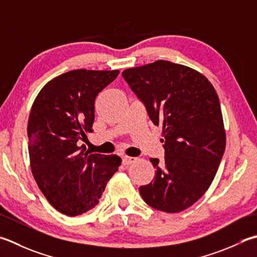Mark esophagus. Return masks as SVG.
Wrapping results in <instances>:
<instances>
[{
    "instance_id": "34e87169",
    "label": "esophagus",
    "mask_w": 257,
    "mask_h": 257,
    "mask_svg": "<svg viewBox=\"0 0 257 257\" xmlns=\"http://www.w3.org/2000/svg\"><path fill=\"white\" fill-rule=\"evenodd\" d=\"M136 162V158L135 157H129V156H124V157L122 158V164L124 166H128L130 164H133Z\"/></svg>"
}]
</instances>
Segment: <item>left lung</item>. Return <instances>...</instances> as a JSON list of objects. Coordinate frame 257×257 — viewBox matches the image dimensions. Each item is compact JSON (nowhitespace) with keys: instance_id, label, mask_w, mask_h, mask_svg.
<instances>
[{"instance_id":"obj_1","label":"left lung","mask_w":257,"mask_h":257,"mask_svg":"<svg viewBox=\"0 0 257 257\" xmlns=\"http://www.w3.org/2000/svg\"><path fill=\"white\" fill-rule=\"evenodd\" d=\"M122 77L154 124L163 125L165 160L150 158L155 179L139 193L150 207L182 212L209 188L223 158L226 135L218 95L202 73L165 60L124 70Z\"/></svg>"}]
</instances>
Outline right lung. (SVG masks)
Returning <instances> with one entry per match:
<instances>
[{
	"mask_svg": "<svg viewBox=\"0 0 257 257\" xmlns=\"http://www.w3.org/2000/svg\"><path fill=\"white\" fill-rule=\"evenodd\" d=\"M119 70L78 69L52 79L35 98L28 122L32 175L60 213L81 215L98 205L117 172V155L91 154L80 140L92 133L94 100Z\"/></svg>",
	"mask_w": 257,
	"mask_h": 257,
	"instance_id": "add662e5",
	"label": "right lung"
}]
</instances>
